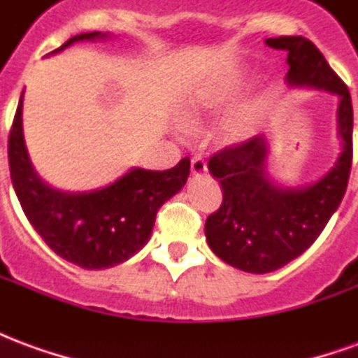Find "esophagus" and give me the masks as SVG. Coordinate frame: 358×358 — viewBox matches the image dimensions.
Masks as SVG:
<instances>
[{"instance_id": "1", "label": "esophagus", "mask_w": 358, "mask_h": 358, "mask_svg": "<svg viewBox=\"0 0 358 358\" xmlns=\"http://www.w3.org/2000/svg\"><path fill=\"white\" fill-rule=\"evenodd\" d=\"M205 172H207V161H205L203 157H194V159H192V174L201 176Z\"/></svg>"}]
</instances>
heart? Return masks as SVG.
I'll return each mask as SVG.
<instances>
[{
	"instance_id": "obj_1",
	"label": "heart",
	"mask_w": 358,
	"mask_h": 358,
	"mask_svg": "<svg viewBox=\"0 0 358 358\" xmlns=\"http://www.w3.org/2000/svg\"><path fill=\"white\" fill-rule=\"evenodd\" d=\"M240 84L241 80L238 76H222L218 80H213L195 90L194 94L189 95L186 109H184V118L187 124H197L205 117H210L224 109L234 99V95L238 94ZM253 132H255V122L251 115L245 110H240L222 122V126L218 128V138L226 143H234V141L245 140Z\"/></svg>"
}]
</instances>
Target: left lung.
I'll use <instances>...</instances> for the list:
<instances>
[{
	"label": "left lung",
	"instance_id": "8db88e82",
	"mask_svg": "<svg viewBox=\"0 0 358 358\" xmlns=\"http://www.w3.org/2000/svg\"><path fill=\"white\" fill-rule=\"evenodd\" d=\"M266 43L287 51L285 78L292 86L338 95V134L343 148L334 169L305 187H280L270 182L264 136H253L210 157L209 171L220 180L222 205L207 217V243L224 263L253 274L282 268L315 243L345 195L353 163V105L345 82L303 36L268 38Z\"/></svg>",
	"mask_w": 358,
	"mask_h": 358
}]
</instances>
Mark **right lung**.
I'll use <instances>...</instances> for the list:
<instances>
[{"mask_svg":"<svg viewBox=\"0 0 358 358\" xmlns=\"http://www.w3.org/2000/svg\"><path fill=\"white\" fill-rule=\"evenodd\" d=\"M99 32L73 36L59 50ZM9 171L20 207L42 240L59 257L88 270L124 263L148 243L157 210L176 195L189 176L184 157L169 171L132 169L115 184L90 194H63L36 174L22 138V97L9 132Z\"/></svg>","mask_w":358,"mask_h":358,"instance_id":"1","label":"right lung"}]
</instances>
